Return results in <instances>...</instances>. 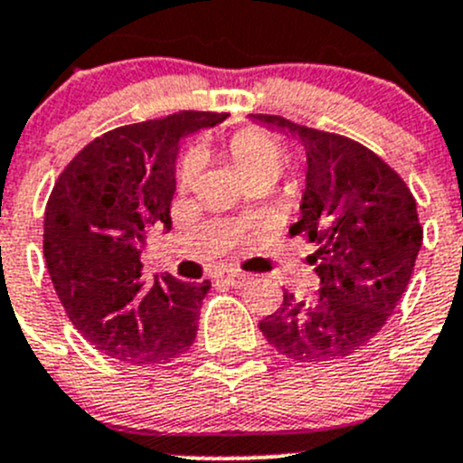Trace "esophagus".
<instances>
[{"label": "esophagus", "instance_id": "esophagus-1", "mask_svg": "<svg viewBox=\"0 0 463 463\" xmlns=\"http://www.w3.org/2000/svg\"><path fill=\"white\" fill-rule=\"evenodd\" d=\"M222 280L223 283L231 285V288H244V285L249 283L251 279H249L246 274H241V271H228V274L222 276Z\"/></svg>", "mask_w": 463, "mask_h": 463}]
</instances>
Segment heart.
Here are the masks:
<instances>
[{"mask_svg":"<svg viewBox=\"0 0 463 463\" xmlns=\"http://www.w3.org/2000/svg\"><path fill=\"white\" fill-rule=\"evenodd\" d=\"M232 166L241 175L246 184H271L279 180L285 164V153L279 141L262 129L249 128L232 134L228 144ZM201 155L189 150L178 164V184L180 189H189L196 183L201 173Z\"/></svg>","mask_w":463,"mask_h":463,"instance_id":"1","label":"heart"}]
</instances>
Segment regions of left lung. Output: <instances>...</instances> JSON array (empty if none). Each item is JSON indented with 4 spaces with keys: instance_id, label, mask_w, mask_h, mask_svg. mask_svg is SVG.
<instances>
[{
    "instance_id": "1",
    "label": "left lung",
    "mask_w": 463,
    "mask_h": 463,
    "mask_svg": "<svg viewBox=\"0 0 463 463\" xmlns=\"http://www.w3.org/2000/svg\"><path fill=\"white\" fill-rule=\"evenodd\" d=\"M292 134L306 150L301 219L290 235L313 241L308 262L319 276L315 299L283 304L260 322L267 343L297 363L349 356L382 331L411 280L422 246L416 198L379 155L334 132L283 116L253 114Z\"/></svg>"
}]
</instances>
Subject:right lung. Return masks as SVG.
Returning <instances> with one entry per match:
<instances>
[{
  "label": "right lung",
  "instance_id": "obj_1",
  "mask_svg": "<svg viewBox=\"0 0 463 463\" xmlns=\"http://www.w3.org/2000/svg\"><path fill=\"white\" fill-rule=\"evenodd\" d=\"M226 118L178 111L123 125L63 168L45 207L47 271L75 329L102 354L164 365L192 347L210 280L141 279L146 228H171L180 139Z\"/></svg>",
  "mask_w": 463,
  "mask_h": 463
}]
</instances>
